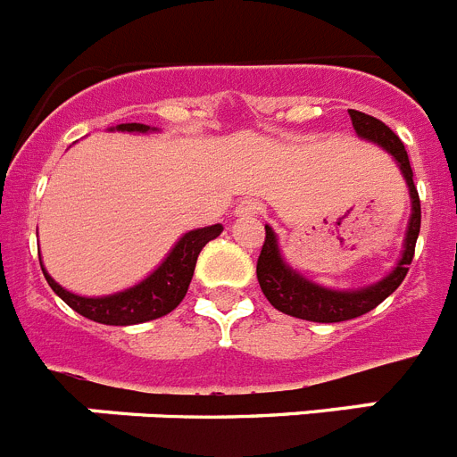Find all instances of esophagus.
Returning <instances> with one entry per match:
<instances>
[{
  "label": "esophagus",
  "instance_id": "34e87169",
  "mask_svg": "<svg viewBox=\"0 0 457 457\" xmlns=\"http://www.w3.org/2000/svg\"><path fill=\"white\" fill-rule=\"evenodd\" d=\"M237 217H253L261 215V204L256 199H245L240 205L236 208Z\"/></svg>",
  "mask_w": 457,
  "mask_h": 457
}]
</instances>
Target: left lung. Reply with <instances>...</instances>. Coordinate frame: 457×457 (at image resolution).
<instances>
[{"label":"left lung","mask_w":457,"mask_h":457,"mask_svg":"<svg viewBox=\"0 0 457 457\" xmlns=\"http://www.w3.org/2000/svg\"><path fill=\"white\" fill-rule=\"evenodd\" d=\"M350 119H353L357 135L386 148L395 157V162H398L403 176H405L411 196V217L405 237V252H403L401 263L395 265V270L389 277H385L375 286H369V288L341 293V290H327L322 286L311 284L295 270H290L284 263L281 253H278L274 231L270 226H265V242L256 263L258 284H261V290H263V295L274 309L281 311V313H288L293 318H302V320L343 322L373 311L375 306L382 304L403 284V278H405L407 270H410L411 258H414V247H417L419 228H421V201H419L417 185H414V179H411L410 157H407L403 141L398 139V135L391 130L389 125H385L375 116L350 109Z\"/></svg>","instance_id":"obj_1"}]
</instances>
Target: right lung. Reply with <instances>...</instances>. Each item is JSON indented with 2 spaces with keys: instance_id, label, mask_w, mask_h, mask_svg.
<instances>
[{
  "instance_id": "add662e5",
  "label": "right lung",
  "mask_w": 457,
  "mask_h": 457,
  "mask_svg": "<svg viewBox=\"0 0 457 457\" xmlns=\"http://www.w3.org/2000/svg\"><path fill=\"white\" fill-rule=\"evenodd\" d=\"M116 130L146 132L151 128L144 123H123ZM220 233L221 224L205 226V228L185 233L179 240V245L171 249L167 261L151 277L144 278L135 288L109 295V297H79V295L63 290L46 270H43V274H46L50 288L71 309L78 311L79 316L88 318L93 322H103V325H137V322L155 320V318L167 316L183 302L201 249L210 240H215Z\"/></svg>"
}]
</instances>
